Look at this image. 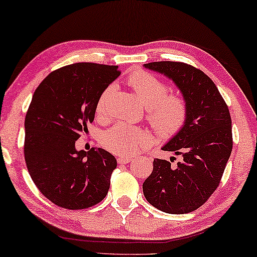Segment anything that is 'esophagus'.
<instances>
[{
  "label": "esophagus",
  "instance_id": "esophagus-1",
  "mask_svg": "<svg viewBox=\"0 0 257 257\" xmlns=\"http://www.w3.org/2000/svg\"><path fill=\"white\" fill-rule=\"evenodd\" d=\"M116 161L119 165H124V164H128V162L132 161V158L130 157H119L116 159Z\"/></svg>",
  "mask_w": 257,
  "mask_h": 257
}]
</instances>
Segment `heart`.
Here are the masks:
<instances>
[{"instance_id":"b5f03b06","label":"heart","mask_w":257,"mask_h":257,"mask_svg":"<svg viewBox=\"0 0 257 257\" xmlns=\"http://www.w3.org/2000/svg\"><path fill=\"white\" fill-rule=\"evenodd\" d=\"M127 83L146 108V119L158 135L165 140L177 136L189 119V105L180 93H169V85L151 73L137 70L128 76ZM115 91L108 85L101 92L96 105L99 117L107 116L108 101ZM153 135L148 130L116 124L105 132L100 143L105 149L119 156H133L140 150L149 148Z\"/></svg>"}]
</instances>
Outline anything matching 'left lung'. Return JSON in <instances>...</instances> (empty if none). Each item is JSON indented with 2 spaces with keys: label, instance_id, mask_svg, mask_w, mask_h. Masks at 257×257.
I'll return each mask as SVG.
<instances>
[{
  "label": "left lung",
  "instance_id": "8db88e82",
  "mask_svg": "<svg viewBox=\"0 0 257 257\" xmlns=\"http://www.w3.org/2000/svg\"><path fill=\"white\" fill-rule=\"evenodd\" d=\"M144 66L168 76L180 88L189 105V119L162 148L182 156V161L173 166L154 159L143 192L151 205L165 213H191L217 189L230 158L233 142L229 107L213 80L192 65L153 62Z\"/></svg>",
  "mask_w": 257,
  "mask_h": 257
}]
</instances>
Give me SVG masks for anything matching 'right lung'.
Segmentation results:
<instances>
[{"label": "right lung", "mask_w": 257, "mask_h": 257, "mask_svg": "<svg viewBox=\"0 0 257 257\" xmlns=\"http://www.w3.org/2000/svg\"><path fill=\"white\" fill-rule=\"evenodd\" d=\"M117 66L76 63L51 72L34 91L25 117L24 156L44 197L65 209L92 207L106 197L116 160L103 149L76 151L95 119L99 96Z\"/></svg>", "instance_id": "right-lung-1"}]
</instances>
